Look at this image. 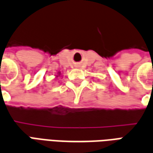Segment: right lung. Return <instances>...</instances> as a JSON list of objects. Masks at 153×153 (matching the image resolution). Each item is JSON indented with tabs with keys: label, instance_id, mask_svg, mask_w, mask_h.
Listing matches in <instances>:
<instances>
[{
	"label": "right lung",
	"instance_id": "right-lung-1",
	"mask_svg": "<svg viewBox=\"0 0 153 153\" xmlns=\"http://www.w3.org/2000/svg\"><path fill=\"white\" fill-rule=\"evenodd\" d=\"M59 76H61V71H58V72H57V75H56V77H58Z\"/></svg>",
	"mask_w": 153,
	"mask_h": 153
}]
</instances>
